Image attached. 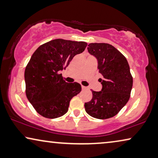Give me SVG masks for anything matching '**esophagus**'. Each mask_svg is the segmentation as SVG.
<instances>
[{
  "instance_id": "1",
  "label": "esophagus",
  "mask_w": 158,
  "mask_h": 158,
  "mask_svg": "<svg viewBox=\"0 0 158 158\" xmlns=\"http://www.w3.org/2000/svg\"><path fill=\"white\" fill-rule=\"evenodd\" d=\"M82 89H83V90H86L87 88H86V87L83 86V85H82Z\"/></svg>"
}]
</instances>
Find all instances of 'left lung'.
Here are the masks:
<instances>
[{
    "label": "left lung",
    "mask_w": 158,
    "mask_h": 158,
    "mask_svg": "<svg viewBox=\"0 0 158 158\" xmlns=\"http://www.w3.org/2000/svg\"><path fill=\"white\" fill-rule=\"evenodd\" d=\"M88 52L95 57L101 91H92L93 98L85 103L86 113L97 119H107L119 113L130 99L132 77L125 57L108 43H90Z\"/></svg>",
    "instance_id": "left-lung-1"
}]
</instances>
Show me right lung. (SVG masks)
Segmentation results:
<instances>
[{
  "label": "right lung",
  "mask_w": 158,
  "mask_h": 158,
  "mask_svg": "<svg viewBox=\"0 0 158 158\" xmlns=\"http://www.w3.org/2000/svg\"><path fill=\"white\" fill-rule=\"evenodd\" d=\"M83 41L55 39L38 48L25 70L26 93L40 115L54 119L67 113L73 97L81 91L79 83L64 81L61 70L87 46Z\"/></svg>",
  "instance_id": "1"
}]
</instances>
